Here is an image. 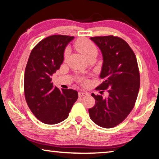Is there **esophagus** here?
<instances>
[{
    "mask_svg": "<svg viewBox=\"0 0 159 159\" xmlns=\"http://www.w3.org/2000/svg\"><path fill=\"white\" fill-rule=\"evenodd\" d=\"M86 95H88L87 93H84V92H79V97L81 98V97L85 96Z\"/></svg>",
    "mask_w": 159,
    "mask_h": 159,
    "instance_id": "obj_1",
    "label": "esophagus"
}]
</instances>
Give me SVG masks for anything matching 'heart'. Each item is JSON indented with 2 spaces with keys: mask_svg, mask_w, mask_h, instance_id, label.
Listing matches in <instances>:
<instances>
[{
  "mask_svg": "<svg viewBox=\"0 0 159 159\" xmlns=\"http://www.w3.org/2000/svg\"><path fill=\"white\" fill-rule=\"evenodd\" d=\"M75 46L86 58L89 57L90 56L95 55V54H97V52H98V50H97L95 44L92 41H90V40L86 39H82L77 41L76 43H75ZM69 52V49L68 48H66L64 52V59L68 57ZM80 80L82 83L85 82V80L84 79H80Z\"/></svg>",
  "mask_w": 159,
  "mask_h": 159,
  "instance_id": "1",
  "label": "heart"
}]
</instances>
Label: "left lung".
Returning <instances> with one entry per match:
<instances>
[{
  "label": "left lung",
  "instance_id": "1",
  "mask_svg": "<svg viewBox=\"0 0 159 159\" xmlns=\"http://www.w3.org/2000/svg\"><path fill=\"white\" fill-rule=\"evenodd\" d=\"M100 49L103 64L100 78L103 80L95 89L107 98L91 94L95 104L89 109L93 121L102 128H111L120 124L133 110L140 85V76L136 56L124 40L118 36L91 37Z\"/></svg>",
  "mask_w": 159,
  "mask_h": 159
}]
</instances>
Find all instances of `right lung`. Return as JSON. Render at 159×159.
Masks as SVG:
<instances>
[{"label":"right lung","instance_id":"right-lung-1","mask_svg":"<svg viewBox=\"0 0 159 159\" xmlns=\"http://www.w3.org/2000/svg\"><path fill=\"white\" fill-rule=\"evenodd\" d=\"M74 36L53 35L40 41L26 64L24 89L26 103L38 119L45 124L65 120L78 99V92L53 86L51 76L60 68L64 52Z\"/></svg>","mask_w":159,"mask_h":159}]
</instances>
